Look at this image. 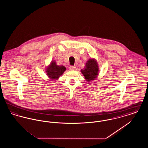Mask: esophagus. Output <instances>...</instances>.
Masks as SVG:
<instances>
[{"label": "esophagus", "instance_id": "esophagus-1", "mask_svg": "<svg viewBox=\"0 0 148 148\" xmlns=\"http://www.w3.org/2000/svg\"><path fill=\"white\" fill-rule=\"evenodd\" d=\"M69 69H70L71 70V71H74V70H75V66H70Z\"/></svg>", "mask_w": 148, "mask_h": 148}]
</instances>
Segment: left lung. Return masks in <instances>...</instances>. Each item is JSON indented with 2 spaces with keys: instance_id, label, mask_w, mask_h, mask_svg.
Wrapping results in <instances>:
<instances>
[{
  "instance_id": "left-lung-1",
  "label": "left lung",
  "mask_w": 148,
  "mask_h": 148,
  "mask_svg": "<svg viewBox=\"0 0 148 148\" xmlns=\"http://www.w3.org/2000/svg\"><path fill=\"white\" fill-rule=\"evenodd\" d=\"M99 66L97 60L94 59H89L86 63L85 66L81 70L82 74L88 82H90L97 77L99 74Z\"/></svg>"
}]
</instances>
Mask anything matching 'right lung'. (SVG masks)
I'll return each instance as SVG.
<instances>
[{
    "instance_id": "add662e5",
    "label": "right lung",
    "mask_w": 148,
    "mask_h": 148,
    "mask_svg": "<svg viewBox=\"0 0 148 148\" xmlns=\"http://www.w3.org/2000/svg\"><path fill=\"white\" fill-rule=\"evenodd\" d=\"M66 70L63 65H58L56 62L52 61L49 65L46 68L47 75L51 80H56L60 77Z\"/></svg>"
}]
</instances>
